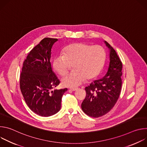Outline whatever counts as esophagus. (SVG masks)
I'll use <instances>...</instances> for the list:
<instances>
[{
	"mask_svg": "<svg viewBox=\"0 0 147 147\" xmlns=\"http://www.w3.org/2000/svg\"><path fill=\"white\" fill-rule=\"evenodd\" d=\"M77 90V88H70V90L73 91H76Z\"/></svg>",
	"mask_w": 147,
	"mask_h": 147,
	"instance_id": "34e87169",
	"label": "esophagus"
}]
</instances>
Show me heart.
Returning a JSON list of instances; mask_svg holds the SVG:
<instances>
[{"mask_svg": "<svg viewBox=\"0 0 147 147\" xmlns=\"http://www.w3.org/2000/svg\"><path fill=\"white\" fill-rule=\"evenodd\" d=\"M105 58V51L101 46L77 42L67 46L63 55L55 56L53 66L59 75L63 76L73 65L74 70L61 80L63 86L73 88L80 86L86 78H95L101 71Z\"/></svg>", "mask_w": 147, "mask_h": 147, "instance_id": "b5f03b06", "label": "heart"}]
</instances>
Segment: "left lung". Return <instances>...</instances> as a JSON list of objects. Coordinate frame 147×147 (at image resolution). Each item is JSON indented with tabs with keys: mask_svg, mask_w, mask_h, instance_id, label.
Returning <instances> with one entry per match:
<instances>
[{
	"mask_svg": "<svg viewBox=\"0 0 147 147\" xmlns=\"http://www.w3.org/2000/svg\"><path fill=\"white\" fill-rule=\"evenodd\" d=\"M105 42L110 49L108 72L102 78L86 87V96L81 103L83 112L92 117L108 113L115 106L121 88L122 63L115 50L107 42Z\"/></svg>",
	"mask_w": 147,
	"mask_h": 147,
	"instance_id": "obj_1",
	"label": "left lung"
}]
</instances>
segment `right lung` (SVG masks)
<instances>
[{"mask_svg":"<svg viewBox=\"0 0 147 147\" xmlns=\"http://www.w3.org/2000/svg\"><path fill=\"white\" fill-rule=\"evenodd\" d=\"M56 38H45L28 54L20 74V87L29 108L35 113L48 117L58 112L61 97L67 88L51 90L60 81L52 71L51 49Z\"/></svg>","mask_w":147,"mask_h":147,"instance_id":"right-lung-1","label":"right lung"}]
</instances>
